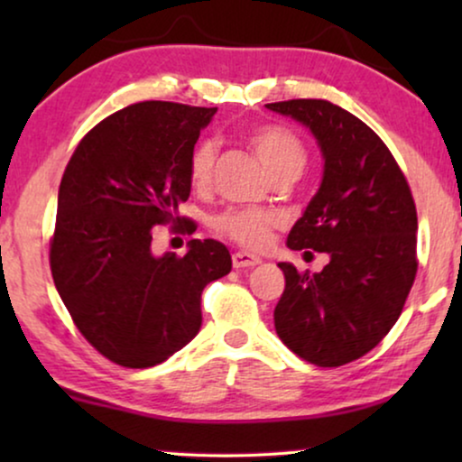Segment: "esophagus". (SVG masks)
I'll use <instances>...</instances> for the list:
<instances>
[{"instance_id": "esophagus-1", "label": "esophagus", "mask_w": 462, "mask_h": 462, "mask_svg": "<svg viewBox=\"0 0 462 462\" xmlns=\"http://www.w3.org/2000/svg\"><path fill=\"white\" fill-rule=\"evenodd\" d=\"M263 261L254 254H250V252H244L239 250L233 254V267L236 269H250V267H256V264H261Z\"/></svg>"}]
</instances>
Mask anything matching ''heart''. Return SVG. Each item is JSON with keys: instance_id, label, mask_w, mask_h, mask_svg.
Instances as JSON below:
<instances>
[{"instance_id": "obj_1", "label": "heart", "mask_w": 462, "mask_h": 462, "mask_svg": "<svg viewBox=\"0 0 462 462\" xmlns=\"http://www.w3.org/2000/svg\"><path fill=\"white\" fill-rule=\"evenodd\" d=\"M248 143L258 162L267 168L273 179L283 172H300L305 168L307 151L302 147L300 138L282 125L256 128L248 136ZM214 162H217V141L214 138H204L195 144L191 160H189V176L195 187L204 189L210 185ZM275 225V214L264 210H226L212 218L214 231L252 250L269 244Z\"/></svg>"}]
</instances>
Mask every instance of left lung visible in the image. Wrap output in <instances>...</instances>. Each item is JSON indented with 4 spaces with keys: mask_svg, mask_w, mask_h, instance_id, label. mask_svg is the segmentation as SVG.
I'll use <instances>...</instances> for the list:
<instances>
[{
    "mask_svg": "<svg viewBox=\"0 0 462 462\" xmlns=\"http://www.w3.org/2000/svg\"><path fill=\"white\" fill-rule=\"evenodd\" d=\"M309 128L324 174L288 233L290 250L328 252L319 273L280 263L286 288L273 319L296 356L334 368L362 357L400 318L416 275V206L381 138L343 106L321 98L264 105Z\"/></svg>",
    "mask_w": 462,
    "mask_h": 462,
    "instance_id": "left-lung-1",
    "label": "left lung"
}]
</instances>
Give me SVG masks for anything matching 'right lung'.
Masks as SVG:
<instances>
[{"label":"right lung","mask_w":462,"mask_h":462,"mask_svg":"<svg viewBox=\"0 0 462 462\" xmlns=\"http://www.w3.org/2000/svg\"><path fill=\"white\" fill-rule=\"evenodd\" d=\"M217 106L144 100L88 132L67 163L50 244L54 286L94 349L125 368H151L201 328V292L231 271L217 239L185 256L151 250L153 226L180 223L189 160Z\"/></svg>","instance_id":"right-lung-1"}]
</instances>
